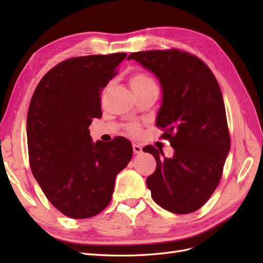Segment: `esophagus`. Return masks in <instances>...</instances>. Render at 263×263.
<instances>
[{"instance_id":"34e87169","label":"esophagus","mask_w":263,"mask_h":263,"mask_svg":"<svg viewBox=\"0 0 263 263\" xmlns=\"http://www.w3.org/2000/svg\"><path fill=\"white\" fill-rule=\"evenodd\" d=\"M133 150L135 155H140L142 153V148L138 144H133Z\"/></svg>"}]
</instances>
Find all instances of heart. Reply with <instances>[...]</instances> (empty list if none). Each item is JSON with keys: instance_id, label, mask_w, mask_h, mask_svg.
Segmentation results:
<instances>
[{"instance_id": "heart-1", "label": "heart", "mask_w": 263, "mask_h": 263, "mask_svg": "<svg viewBox=\"0 0 263 263\" xmlns=\"http://www.w3.org/2000/svg\"><path fill=\"white\" fill-rule=\"evenodd\" d=\"M130 87L135 93H144L150 90L157 89V84L155 80L149 74L144 72H136L130 77ZM130 134L136 135L139 133V127L136 124H130L127 127Z\"/></svg>"}]
</instances>
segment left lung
<instances>
[{
	"label": "left lung",
	"instance_id": "1",
	"mask_svg": "<svg viewBox=\"0 0 263 263\" xmlns=\"http://www.w3.org/2000/svg\"><path fill=\"white\" fill-rule=\"evenodd\" d=\"M153 72L161 85L156 125L165 129L173 157L153 146L142 150L156 159L146 180L154 201L174 214L192 213L217 187L230 150L226 110L219 84L205 63L177 49L128 55Z\"/></svg>",
	"mask_w": 263,
	"mask_h": 263
}]
</instances>
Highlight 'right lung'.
I'll return each mask as SVG.
<instances>
[{
    "label": "right lung",
    "instance_id": "add662e5",
    "mask_svg": "<svg viewBox=\"0 0 263 263\" xmlns=\"http://www.w3.org/2000/svg\"><path fill=\"white\" fill-rule=\"evenodd\" d=\"M127 53L71 58L38 83L27 114V146L33 176L55 209L89 218L112 200L115 179L130 161L124 137L93 142L89 126L101 118L100 92Z\"/></svg>",
    "mask_w": 263,
    "mask_h": 263
}]
</instances>
